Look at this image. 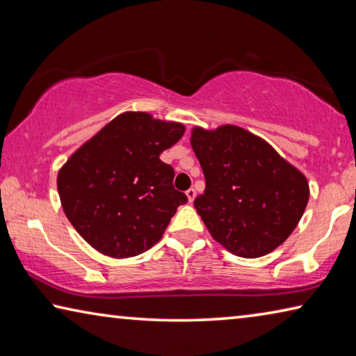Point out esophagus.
I'll use <instances>...</instances> for the list:
<instances>
[{"label": "esophagus", "mask_w": 356, "mask_h": 356, "mask_svg": "<svg viewBox=\"0 0 356 356\" xmlns=\"http://www.w3.org/2000/svg\"><path fill=\"white\" fill-rule=\"evenodd\" d=\"M185 195H186V197H188V202L191 204L193 201H195V197H196V191L193 190V188H190V190L185 191Z\"/></svg>", "instance_id": "obj_1"}]
</instances>
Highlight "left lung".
Instances as JSON below:
<instances>
[{
  "label": "left lung",
  "mask_w": 356,
  "mask_h": 356,
  "mask_svg": "<svg viewBox=\"0 0 356 356\" xmlns=\"http://www.w3.org/2000/svg\"><path fill=\"white\" fill-rule=\"evenodd\" d=\"M190 143L206 177L195 207L210 236L246 259L284 243L309 200L305 174L267 141L237 125L195 127Z\"/></svg>",
  "instance_id": "left-lung-1"
}]
</instances>
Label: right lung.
Wrapping results in <instances>:
<instances>
[{
    "label": "right lung",
    "instance_id": "add662e5",
    "mask_svg": "<svg viewBox=\"0 0 356 356\" xmlns=\"http://www.w3.org/2000/svg\"><path fill=\"white\" fill-rule=\"evenodd\" d=\"M184 131L180 122L127 111L69 156L58 172L59 200L94 250L125 259L161 238L177 207L188 201L174 190L172 168L160 160Z\"/></svg>",
    "mask_w": 356,
    "mask_h": 356
}]
</instances>
